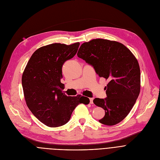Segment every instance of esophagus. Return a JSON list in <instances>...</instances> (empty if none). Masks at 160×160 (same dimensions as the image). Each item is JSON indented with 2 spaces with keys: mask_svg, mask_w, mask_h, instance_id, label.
I'll return each instance as SVG.
<instances>
[{
  "mask_svg": "<svg viewBox=\"0 0 160 160\" xmlns=\"http://www.w3.org/2000/svg\"><path fill=\"white\" fill-rule=\"evenodd\" d=\"M90 104H93V98H89Z\"/></svg>",
  "mask_w": 160,
  "mask_h": 160,
  "instance_id": "34e87169",
  "label": "esophagus"
}]
</instances>
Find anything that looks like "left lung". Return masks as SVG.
Listing matches in <instances>:
<instances>
[{
    "label": "left lung",
    "mask_w": 160,
    "mask_h": 160,
    "mask_svg": "<svg viewBox=\"0 0 160 160\" xmlns=\"http://www.w3.org/2000/svg\"><path fill=\"white\" fill-rule=\"evenodd\" d=\"M78 57L92 65L100 77L109 80L105 87L107 97L95 98L93 103L105 110L98 121L112 126L128 115L140 92V69L130 50L119 42L95 39L83 43Z\"/></svg>",
    "instance_id": "8db88e82"
}]
</instances>
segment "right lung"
Listing matches in <instances>:
<instances>
[{"instance_id": "add662e5", "label": "right lung", "mask_w": 160, "mask_h": 160, "mask_svg": "<svg viewBox=\"0 0 160 160\" xmlns=\"http://www.w3.org/2000/svg\"><path fill=\"white\" fill-rule=\"evenodd\" d=\"M80 43L67 45L53 43L33 52L22 77L24 98L36 118L49 127L65 124L79 104L89 99L78 95L67 97L62 91V66L77 54Z\"/></svg>"}]
</instances>
